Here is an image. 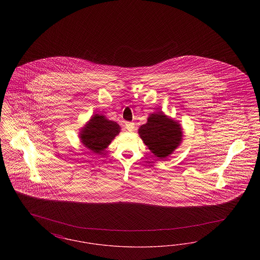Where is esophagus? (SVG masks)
I'll return each instance as SVG.
<instances>
[{"instance_id":"esophagus-1","label":"esophagus","mask_w":260,"mask_h":260,"mask_svg":"<svg viewBox=\"0 0 260 260\" xmlns=\"http://www.w3.org/2000/svg\"><path fill=\"white\" fill-rule=\"evenodd\" d=\"M125 128L128 131V132H134L135 129V124L134 123H125Z\"/></svg>"}]
</instances>
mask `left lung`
Listing matches in <instances>:
<instances>
[{
	"mask_svg": "<svg viewBox=\"0 0 260 260\" xmlns=\"http://www.w3.org/2000/svg\"><path fill=\"white\" fill-rule=\"evenodd\" d=\"M182 131L178 121L156 112L149 115L146 124L139 126L138 135L155 157L166 160L181 144Z\"/></svg>",
	"mask_w": 260,
	"mask_h": 260,
	"instance_id": "left-lung-1",
	"label": "left lung"
}]
</instances>
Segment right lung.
Segmentation results:
<instances>
[{"mask_svg": "<svg viewBox=\"0 0 260 260\" xmlns=\"http://www.w3.org/2000/svg\"><path fill=\"white\" fill-rule=\"evenodd\" d=\"M120 133L121 126L116 122L107 119L102 114H94L81 128L79 137L85 147L95 154H100Z\"/></svg>", "mask_w": 260, "mask_h": 260, "instance_id": "1", "label": "right lung"}]
</instances>
